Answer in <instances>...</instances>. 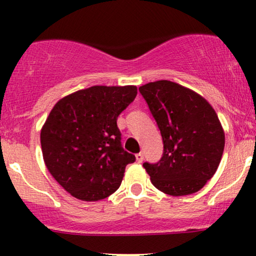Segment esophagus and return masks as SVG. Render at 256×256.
Listing matches in <instances>:
<instances>
[{"label": "esophagus", "instance_id": "34e87169", "mask_svg": "<svg viewBox=\"0 0 256 256\" xmlns=\"http://www.w3.org/2000/svg\"><path fill=\"white\" fill-rule=\"evenodd\" d=\"M136 160L138 164L143 162V160H144V155H143L142 152H138V154H136Z\"/></svg>", "mask_w": 256, "mask_h": 256}]
</instances>
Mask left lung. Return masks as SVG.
<instances>
[{
  "instance_id": "8db88e82",
  "label": "left lung",
  "mask_w": 256,
  "mask_h": 256,
  "mask_svg": "<svg viewBox=\"0 0 256 256\" xmlns=\"http://www.w3.org/2000/svg\"><path fill=\"white\" fill-rule=\"evenodd\" d=\"M140 92L156 120L164 154L144 162L152 185L172 196L198 192L218 170L225 134L213 107L195 91L170 80L142 85Z\"/></svg>"
}]
</instances>
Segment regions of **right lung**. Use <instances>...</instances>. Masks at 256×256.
I'll list each match as a JSON object with an SVG mask.
<instances>
[{
  "label": "right lung",
  "mask_w": 256,
  "mask_h": 256,
  "mask_svg": "<svg viewBox=\"0 0 256 256\" xmlns=\"http://www.w3.org/2000/svg\"><path fill=\"white\" fill-rule=\"evenodd\" d=\"M136 95L134 85H95L52 107L40 130L43 160L73 198L98 201L119 189L126 165L136 158L122 149L116 119Z\"/></svg>",
  "instance_id": "obj_1"
}]
</instances>
